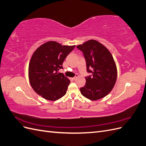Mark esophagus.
Segmentation results:
<instances>
[{
	"instance_id": "1",
	"label": "esophagus",
	"mask_w": 146,
	"mask_h": 146,
	"mask_svg": "<svg viewBox=\"0 0 146 146\" xmlns=\"http://www.w3.org/2000/svg\"><path fill=\"white\" fill-rule=\"evenodd\" d=\"M78 77V75H76V76H75V77H72V80H76V79Z\"/></svg>"
}]
</instances>
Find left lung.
Returning <instances> with one entry per match:
<instances>
[{
    "label": "left lung",
    "mask_w": 146,
    "mask_h": 146,
    "mask_svg": "<svg viewBox=\"0 0 146 146\" xmlns=\"http://www.w3.org/2000/svg\"><path fill=\"white\" fill-rule=\"evenodd\" d=\"M77 47L85 56L88 72L86 84L80 88L81 94L91 100L104 98L111 91L117 79L115 61L108 48L99 41L91 39Z\"/></svg>",
    "instance_id": "obj_1"
}]
</instances>
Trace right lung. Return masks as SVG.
Segmentation results:
<instances>
[{"mask_svg":"<svg viewBox=\"0 0 146 146\" xmlns=\"http://www.w3.org/2000/svg\"><path fill=\"white\" fill-rule=\"evenodd\" d=\"M76 46H63L50 41L42 44L34 52L29 66L31 86L44 99L55 101L64 96L70 80L58 70L66 56Z\"/></svg>","mask_w":146,"mask_h":146,"instance_id":"obj_1","label":"right lung"}]
</instances>
